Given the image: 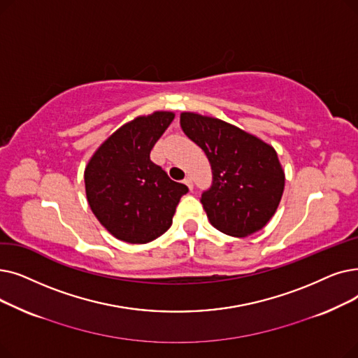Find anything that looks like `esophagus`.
Returning a JSON list of instances; mask_svg holds the SVG:
<instances>
[{"label":"esophagus","mask_w":358,"mask_h":358,"mask_svg":"<svg viewBox=\"0 0 358 358\" xmlns=\"http://www.w3.org/2000/svg\"><path fill=\"white\" fill-rule=\"evenodd\" d=\"M183 182H185V185L188 186L189 189H194V183H192V179H191V176H186L185 179H183Z\"/></svg>","instance_id":"esophagus-1"}]
</instances>
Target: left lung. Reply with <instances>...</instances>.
<instances>
[{
	"label": "left lung",
	"instance_id": "8db88e82",
	"mask_svg": "<svg viewBox=\"0 0 358 358\" xmlns=\"http://www.w3.org/2000/svg\"><path fill=\"white\" fill-rule=\"evenodd\" d=\"M180 127L211 164L213 185L201 196L210 223L233 237L265 227L285 183L274 147L221 119L194 112L180 113Z\"/></svg>",
	"mask_w": 358,
	"mask_h": 358
}]
</instances>
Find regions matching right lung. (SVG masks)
I'll return each mask as SVG.
<instances>
[{
	"label": "right lung",
	"instance_id": "1",
	"mask_svg": "<svg viewBox=\"0 0 358 358\" xmlns=\"http://www.w3.org/2000/svg\"><path fill=\"white\" fill-rule=\"evenodd\" d=\"M173 117V112L157 110L132 119L94 151L84 170L89 206L119 241L141 245L157 239L172 226L176 206L188 192L150 160Z\"/></svg>",
	"mask_w": 358,
	"mask_h": 358
}]
</instances>
